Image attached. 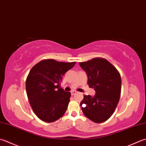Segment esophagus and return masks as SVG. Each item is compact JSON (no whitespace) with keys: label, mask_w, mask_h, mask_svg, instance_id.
<instances>
[{"label":"esophagus","mask_w":146,"mask_h":146,"mask_svg":"<svg viewBox=\"0 0 146 146\" xmlns=\"http://www.w3.org/2000/svg\"><path fill=\"white\" fill-rule=\"evenodd\" d=\"M76 92H76V91H75V90H72V91H71V95L73 96V95H75V94Z\"/></svg>","instance_id":"esophagus-1"}]
</instances>
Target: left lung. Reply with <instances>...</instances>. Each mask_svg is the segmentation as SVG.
I'll return each instance as SVG.
<instances>
[{
	"label": "left lung",
	"mask_w": 146,
	"mask_h": 146,
	"mask_svg": "<svg viewBox=\"0 0 146 146\" xmlns=\"http://www.w3.org/2000/svg\"><path fill=\"white\" fill-rule=\"evenodd\" d=\"M79 64L87 73L88 85L96 91L94 96H84L80 102L83 113L94 122L106 121L113 115L119 102L120 75L105 59L94 58Z\"/></svg>",
	"instance_id": "obj_1"
}]
</instances>
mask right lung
Listing matches in <instances>:
<instances>
[{"mask_svg":"<svg viewBox=\"0 0 146 146\" xmlns=\"http://www.w3.org/2000/svg\"><path fill=\"white\" fill-rule=\"evenodd\" d=\"M76 62L45 59L31 68L26 80V90L31 108L41 120L51 123L64 115L71 93L61 88L64 74Z\"/></svg>","mask_w":146,"mask_h":146,"instance_id":"right-lung-1","label":"right lung"}]
</instances>
